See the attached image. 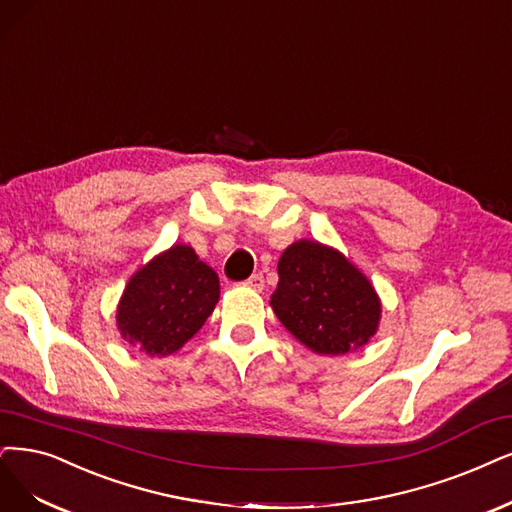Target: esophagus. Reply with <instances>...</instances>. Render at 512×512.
I'll return each instance as SVG.
<instances>
[{"label": "esophagus", "mask_w": 512, "mask_h": 512, "mask_svg": "<svg viewBox=\"0 0 512 512\" xmlns=\"http://www.w3.org/2000/svg\"><path fill=\"white\" fill-rule=\"evenodd\" d=\"M244 285L255 289V291H263V274H253L249 280L244 282Z\"/></svg>", "instance_id": "obj_1"}]
</instances>
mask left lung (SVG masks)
Instances as JSON below:
<instances>
[{"label":"left lung","instance_id":"8db88e82","mask_svg":"<svg viewBox=\"0 0 512 512\" xmlns=\"http://www.w3.org/2000/svg\"><path fill=\"white\" fill-rule=\"evenodd\" d=\"M270 304L280 323L316 354L361 348L382 312L371 282L344 255L310 240L282 253Z\"/></svg>","mask_w":512,"mask_h":512}]
</instances>
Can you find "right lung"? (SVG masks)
<instances>
[{
    "instance_id": "right-lung-1",
    "label": "right lung",
    "mask_w": 512,
    "mask_h": 512,
    "mask_svg": "<svg viewBox=\"0 0 512 512\" xmlns=\"http://www.w3.org/2000/svg\"><path fill=\"white\" fill-rule=\"evenodd\" d=\"M217 301L215 270L192 246L175 244L130 278L118 306V327L132 348L166 356L202 329Z\"/></svg>"
}]
</instances>
